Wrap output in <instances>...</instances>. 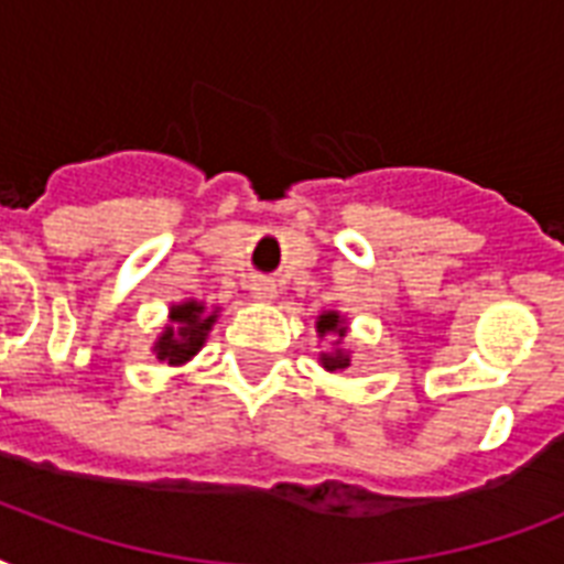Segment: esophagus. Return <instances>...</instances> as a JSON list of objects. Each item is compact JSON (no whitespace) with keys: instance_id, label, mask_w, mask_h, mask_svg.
<instances>
[{"instance_id":"1","label":"esophagus","mask_w":564,"mask_h":564,"mask_svg":"<svg viewBox=\"0 0 564 564\" xmlns=\"http://www.w3.org/2000/svg\"><path fill=\"white\" fill-rule=\"evenodd\" d=\"M251 299L260 301V304H272V301L278 299V283L269 281V278H257V281L251 283Z\"/></svg>"}]
</instances>
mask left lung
<instances>
[{
  "mask_svg": "<svg viewBox=\"0 0 564 564\" xmlns=\"http://www.w3.org/2000/svg\"><path fill=\"white\" fill-rule=\"evenodd\" d=\"M316 334L318 339H327V336H334V343L327 351L318 354V362H322V369L336 375V371H345L351 366V348H345V336H348V318L339 313V310H322L316 318Z\"/></svg>",
  "mask_w": 564,
  "mask_h": 564,
  "instance_id": "8db88e82",
  "label": "left lung"
}]
</instances>
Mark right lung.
Wrapping results in <instances>:
<instances>
[{"instance_id": "1", "label": "right lung", "mask_w": 564, "mask_h": 564, "mask_svg": "<svg viewBox=\"0 0 564 564\" xmlns=\"http://www.w3.org/2000/svg\"><path fill=\"white\" fill-rule=\"evenodd\" d=\"M221 307H207L204 301L184 299L178 304H170L166 325L152 343V354L161 362L170 366H187L195 354L202 351L207 336H210Z\"/></svg>"}]
</instances>
